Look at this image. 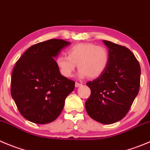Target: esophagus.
Wrapping results in <instances>:
<instances>
[{"label": "esophagus", "instance_id": "1", "mask_svg": "<svg viewBox=\"0 0 150 150\" xmlns=\"http://www.w3.org/2000/svg\"><path fill=\"white\" fill-rule=\"evenodd\" d=\"M82 85V84L79 83V82H76V83H75V87H76V88H79V87H81Z\"/></svg>", "mask_w": 150, "mask_h": 150}]
</instances>
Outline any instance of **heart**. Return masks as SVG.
Here are the masks:
<instances>
[{"label":"heart","instance_id":"heart-1","mask_svg":"<svg viewBox=\"0 0 150 150\" xmlns=\"http://www.w3.org/2000/svg\"><path fill=\"white\" fill-rule=\"evenodd\" d=\"M67 54L59 55L56 59L58 69L65 77H71L77 65L79 78H97L105 72L109 62L108 50L92 42L75 44L67 50Z\"/></svg>","mask_w":150,"mask_h":150}]
</instances>
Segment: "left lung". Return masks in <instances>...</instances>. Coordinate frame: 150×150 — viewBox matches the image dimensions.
Here are the masks:
<instances>
[{
  "label": "left lung",
  "instance_id": "8db88e82",
  "mask_svg": "<svg viewBox=\"0 0 150 150\" xmlns=\"http://www.w3.org/2000/svg\"><path fill=\"white\" fill-rule=\"evenodd\" d=\"M108 48L109 62L105 72L86 85L91 91L85 102L91 118L105 125L115 123L129 111L140 87L141 68L127 48L103 40Z\"/></svg>",
  "mask_w": 150,
  "mask_h": 150
}]
</instances>
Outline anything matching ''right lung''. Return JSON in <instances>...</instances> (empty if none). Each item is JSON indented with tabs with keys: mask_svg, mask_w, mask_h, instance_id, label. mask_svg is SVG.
Here are the masks:
<instances>
[{
	"mask_svg": "<svg viewBox=\"0 0 150 150\" xmlns=\"http://www.w3.org/2000/svg\"><path fill=\"white\" fill-rule=\"evenodd\" d=\"M70 44L59 39L39 42L28 48L15 64L11 94L29 122L44 125L54 121L74 91L75 82L62 76L54 59Z\"/></svg>",
	"mask_w": 150,
	"mask_h": 150,
	"instance_id": "obj_1",
	"label": "right lung"
}]
</instances>
